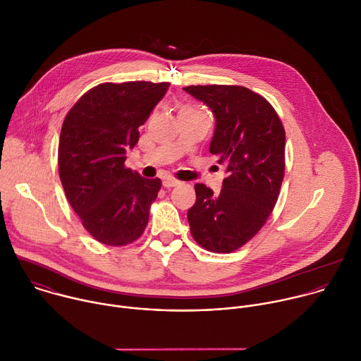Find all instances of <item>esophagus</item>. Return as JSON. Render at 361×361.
<instances>
[{
	"instance_id": "34e87169",
	"label": "esophagus",
	"mask_w": 361,
	"mask_h": 361,
	"mask_svg": "<svg viewBox=\"0 0 361 361\" xmlns=\"http://www.w3.org/2000/svg\"><path fill=\"white\" fill-rule=\"evenodd\" d=\"M178 184H180V181L176 180V178H171V177H166V178L163 180V185H164L166 188H173V187H176V185H178Z\"/></svg>"
}]
</instances>
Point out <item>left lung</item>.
<instances>
[{
  "instance_id": "left-lung-1",
  "label": "left lung",
  "mask_w": 361,
  "mask_h": 361,
  "mask_svg": "<svg viewBox=\"0 0 361 361\" xmlns=\"http://www.w3.org/2000/svg\"><path fill=\"white\" fill-rule=\"evenodd\" d=\"M184 91L216 116L210 152L226 164L220 194L195 184L187 219L192 238L213 252H233L269 220L286 169V131L270 102L243 85H190Z\"/></svg>"
}]
</instances>
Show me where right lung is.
<instances>
[{
  "label": "right lung",
  "mask_w": 361,
  "mask_h": 361,
  "mask_svg": "<svg viewBox=\"0 0 361 361\" xmlns=\"http://www.w3.org/2000/svg\"><path fill=\"white\" fill-rule=\"evenodd\" d=\"M169 82H102L88 90L64 118L59 173L84 228L99 243L121 247L144 233L160 178L126 167L138 127L166 95Z\"/></svg>",
  "instance_id": "1"
}]
</instances>
